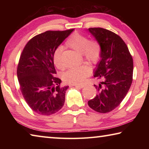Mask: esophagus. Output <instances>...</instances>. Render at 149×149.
<instances>
[{
    "label": "esophagus",
    "mask_w": 149,
    "mask_h": 149,
    "mask_svg": "<svg viewBox=\"0 0 149 149\" xmlns=\"http://www.w3.org/2000/svg\"><path fill=\"white\" fill-rule=\"evenodd\" d=\"M73 86H74L77 88H84L85 87L84 85H74Z\"/></svg>",
    "instance_id": "34e87169"
}]
</instances>
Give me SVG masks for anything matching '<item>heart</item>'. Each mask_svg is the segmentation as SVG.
Wrapping results in <instances>:
<instances>
[{
  "label": "heart",
  "mask_w": 149,
  "mask_h": 149,
  "mask_svg": "<svg viewBox=\"0 0 149 149\" xmlns=\"http://www.w3.org/2000/svg\"><path fill=\"white\" fill-rule=\"evenodd\" d=\"M65 45L70 49L82 54L84 59L89 62H95L99 59L101 54L100 44L95 40H90L87 37L78 33H74L65 42ZM62 47H60L54 50L52 61L57 68H64L61 62ZM91 74V70L87 65L73 67L63 74L65 82L73 85H80L84 82L85 78Z\"/></svg>",
  "instance_id": "b5f03b06"
}]
</instances>
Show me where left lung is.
<instances>
[{
  "label": "left lung",
  "instance_id": "obj_1",
  "mask_svg": "<svg viewBox=\"0 0 149 149\" xmlns=\"http://www.w3.org/2000/svg\"><path fill=\"white\" fill-rule=\"evenodd\" d=\"M100 45V60L94 70V77L102 81L94 85L98 94L88 101L91 108L107 113L120 105L133 81V63L127 45L120 36L100 27L89 28Z\"/></svg>",
  "mask_w": 149,
  "mask_h": 149
}]
</instances>
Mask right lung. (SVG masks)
I'll use <instances>...</instances> for the list:
<instances>
[{
    "instance_id": "right-lung-1",
    "label": "right lung",
    "mask_w": 149,
    "mask_h": 149,
    "mask_svg": "<svg viewBox=\"0 0 149 149\" xmlns=\"http://www.w3.org/2000/svg\"><path fill=\"white\" fill-rule=\"evenodd\" d=\"M74 29L47 31L35 36L26 44L17 69L20 90L27 104L35 112L49 116L64 106L68 86L60 87L55 77L52 56L54 50Z\"/></svg>"
}]
</instances>
